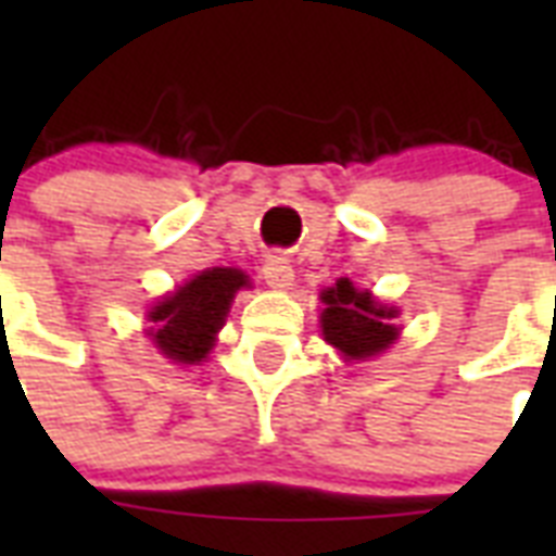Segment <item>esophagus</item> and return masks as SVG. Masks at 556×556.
<instances>
[{
	"label": "esophagus",
	"mask_w": 556,
	"mask_h": 556,
	"mask_svg": "<svg viewBox=\"0 0 556 556\" xmlns=\"http://www.w3.org/2000/svg\"><path fill=\"white\" fill-rule=\"evenodd\" d=\"M262 277L268 282L270 288H288L291 286V279H294V268H291V262L282 256V253H274L265 260L262 265Z\"/></svg>",
	"instance_id": "1"
}]
</instances>
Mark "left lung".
Wrapping results in <instances>:
<instances>
[{
  "mask_svg": "<svg viewBox=\"0 0 556 556\" xmlns=\"http://www.w3.org/2000/svg\"><path fill=\"white\" fill-rule=\"evenodd\" d=\"M323 338L352 361L378 355L397 338L392 326L395 308L378 305L369 291H357L349 279L323 291Z\"/></svg>",
  "mask_w": 556,
  "mask_h": 556,
  "instance_id": "8db88e82",
  "label": "left lung"
}]
</instances>
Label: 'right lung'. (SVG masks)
Masks as SVG:
<instances>
[{
  "label": "right lung",
  "mask_w": 556,
  "mask_h": 556,
  "mask_svg": "<svg viewBox=\"0 0 556 556\" xmlns=\"http://www.w3.org/2000/svg\"><path fill=\"white\" fill-rule=\"evenodd\" d=\"M248 286V277L236 268L201 270L176 294L164 296L150 312L152 343L178 364H199L216 343L233 294Z\"/></svg>",
  "instance_id": "obj_1"
}]
</instances>
